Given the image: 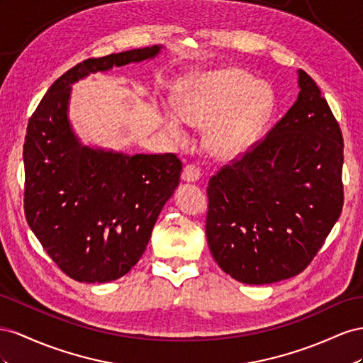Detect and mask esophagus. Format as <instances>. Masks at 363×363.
<instances>
[{
  "mask_svg": "<svg viewBox=\"0 0 363 363\" xmlns=\"http://www.w3.org/2000/svg\"><path fill=\"white\" fill-rule=\"evenodd\" d=\"M201 178V169L194 164H187L182 170V179L187 182H196Z\"/></svg>",
  "mask_w": 363,
  "mask_h": 363,
  "instance_id": "1",
  "label": "esophagus"
}]
</instances>
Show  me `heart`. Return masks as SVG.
I'll list each match as a JSON object with an SVG mask.
<instances>
[{
    "label": "heart",
    "mask_w": 363,
    "mask_h": 363,
    "mask_svg": "<svg viewBox=\"0 0 363 363\" xmlns=\"http://www.w3.org/2000/svg\"><path fill=\"white\" fill-rule=\"evenodd\" d=\"M275 109L272 89L237 68L194 76L176 100L179 117L194 128H208L213 153L222 160L240 157L260 137ZM165 128L185 140L179 118L167 113Z\"/></svg>",
    "instance_id": "heart-1"
}]
</instances>
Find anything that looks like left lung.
<instances>
[{
	"label": "left lung",
	"instance_id": "left-lung-1",
	"mask_svg": "<svg viewBox=\"0 0 363 363\" xmlns=\"http://www.w3.org/2000/svg\"><path fill=\"white\" fill-rule=\"evenodd\" d=\"M286 116L208 182L205 233L214 260L245 284L303 272L344 205V140L315 80L298 71Z\"/></svg>",
	"mask_w": 363,
	"mask_h": 363
}]
</instances>
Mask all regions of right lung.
<instances>
[{"instance_id": "right-lung-1", "label": "right lung", "mask_w": 363, "mask_h": 363, "mask_svg": "<svg viewBox=\"0 0 363 363\" xmlns=\"http://www.w3.org/2000/svg\"><path fill=\"white\" fill-rule=\"evenodd\" d=\"M161 45L86 59L50 86L28 120L24 211L60 271L80 283L126 275L179 184L174 153L124 155L84 146L68 120L71 85L89 72L152 59Z\"/></svg>"}]
</instances>
